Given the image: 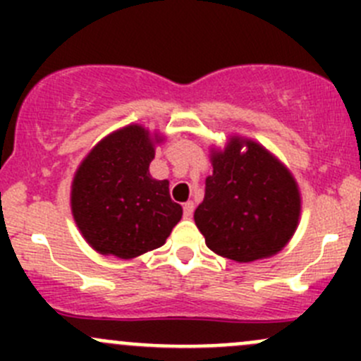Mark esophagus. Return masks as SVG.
<instances>
[{
	"label": "esophagus",
	"mask_w": 361,
	"mask_h": 361,
	"mask_svg": "<svg viewBox=\"0 0 361 361\" xmlns=\"http://www.w3.org/2000/svg\"><path fill=\"white\" fill-rule=\"evenodd\" d=\"M192 214H194V202L188 201L183 204V216L185 218H192Z\"/></svg>",
	"instance_id": "1"
}]
</instances>
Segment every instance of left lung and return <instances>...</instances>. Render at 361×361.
<instances>
[{
	"label": "left lung",
	"mask_w": 361,
	"mask_h": 361,
	"mask_svg": "<svg viewBox=\"0 0 361 361\" xmlns=\"http://www.w3.org/2000/svg\"><path fill=\"white\" fill-rule=\"evenodd\" d=\"M211 164L204 201L194 213L207 248L235 262L285 248L300 216L292 173L262 145L239 136H232L225 150H211Z\"/></svg>",
	"instance_id": "obj_1"
}]
</instances>
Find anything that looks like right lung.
I'll return each instance as SVG.
<instances>
[{
    "mask_svg": "<svg viewBox=\"0 0 361 361\" xmlns=\"http://www.w3.org/2000/svg\"><path fill=\"white\" fill-rule=\"evenodd\" d=\"M160 141L134 123L101 140L80 164L71 185L73 218L101 255L129 260L160 248L181 220L169 181L148 171Z\"/></svg>",
    "mask_w": 361,
    "mask_h": 361,
    "instance_id": "add662e5",
    "label": "right lung"
}]
</instances>
